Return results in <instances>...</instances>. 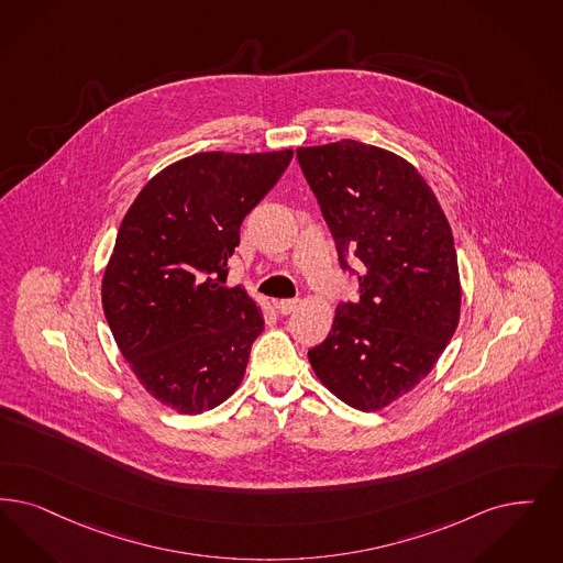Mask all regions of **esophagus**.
<instances>
[{
    "mask_svg": "<svg viewBox=\"0 0 563 563\" xmlns=\"http://www.w3.org/2000/svg\"><path fill=\"white\" fill-rule=\"evenodd\" d=\"M297 306H299V299H280V301H276V310H278V314L283 316L295 312Z\"/></svg>",
    "mask_w": 563,
    "mask_h": 563,
    "instance_id": "34e87169",
    "label": "esophagus"
}]
</instances>
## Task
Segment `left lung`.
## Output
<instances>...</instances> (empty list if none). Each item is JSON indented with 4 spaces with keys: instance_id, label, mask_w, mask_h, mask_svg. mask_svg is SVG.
I'll return each instance as SVG.
<instances>
[{
    "instance_id": "1",
    "label": "left lung",
    "mask_w": 563,
    "mask_h": 563,
    "mask_svg": "<svg viewBox=\"0 0 563 563\" xmlns=\"http://www.w3.org/2000/svg\"><path fill=\"white\" fill-rule=\"evenodd\" d=\"M297 161L341 271L361 287L358 301H339L329 338L308 358L339 400L379 410L428 375L456 329L461 287L449 220L421 174L377 146L341 140L297 148Z\"/></svg>"
}]
</instances>
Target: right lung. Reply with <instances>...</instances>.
<instances>
[{
  "instance_id": "1",
  "label": "right lung",
  "mask_w": 563,
  "mask_h": 563,
  "mask_svg": "<svg viewBox=\"0 0 563 563\" xmlns=\"http://www.w3.org/2000/svg\"><path fill=\"white\" fill-rule=\"evenodd\" d=\"M292 151L199 153L165 167L119 225L102 306L135 377L163 405L197 415L234 394L264 316L225 287L241 224Z\"/></svg>"
}]
</instances>
